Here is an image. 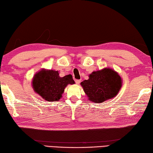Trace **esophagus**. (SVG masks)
<instances>
[{"mask_svg": "<svg viewBox=\"0 0 153 153\" xmlns=\"http://www.w3.org/2000/svg\"><path fill=\"white\" fill-rule=\"evenodd\" d=\"M81 80H76V81H75V82H76V85H79L80 84V82H81Z\"/></svg>", "mask_w": 153, "mask_h": 153, "instance_id": "1", "label": "esophagus"}]
</instances>
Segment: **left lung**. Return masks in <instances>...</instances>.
<instances>
[{
  "instance_id": "1",
  "label": "left lung",
  "mask_w": 153,
  "mask_h": 153,
  "mask_svg": "<svg viewBox=\"0 0 153 153\" xmlns=\"http://www.w3.org/2000/svg\"><path fill=\"white\" fill-rule=\"evenodd\" d=\"M88 100L94 103H103L116 97L122 86L118 72L110 68L93 71L89 79L81 82Z\"/></svg>"
}]
</instances>
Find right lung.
<instances>
[{"label": "right lung", "instance_id": "right-lung-1", "mask_svg": "<svg viewBox=\"0 0 153 153\" xmlns=\"http://www.w3.org/2000/svg\"><path fill=\"white\" fill-rule=\"evenodd\" d=\"M74 83L71 74L61 77L58 71L45 68L36 72L31 81L34 91L47 101H59L67 85Z\"/></svg>", "mask_w": 153, "mask_h": 153}]
</instances>
